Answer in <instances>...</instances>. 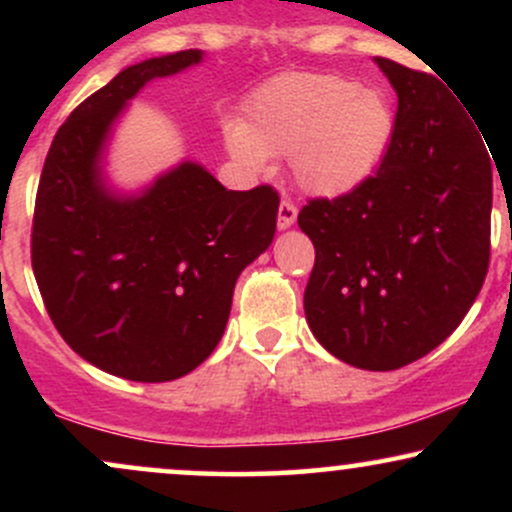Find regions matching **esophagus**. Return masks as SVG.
I'll return each mask as SVG.
<instances>
[{
  "instance_id": "1",
  "label": "esophagus",
  "mask_w": 512,
  "mask_h": 512,
  "mask_svg": "<svg viewBox=\"0 0 512 512\" xmlns=\"http://www.w3.org/2000/svg\"><path fill=\"white\" fill-rule=\"evenodd\" d=\"M298 209L291 199H281L279 202V214H276V226L279 228H291L293 221H296Z\"/></svg>"
}]
</instances>
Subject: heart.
I'll list each match as a JSON object with an SVG mask.
<instances>
[{"label": "heart", "instance_id": "1", "mask_svg": "<svg viewBox=\"0 0 512 512\" xmlns=\"http://www.w3.org/2000/svg\"><path fill=\"white\" fill-rule=\"evenodd\" d=\"M395 113L380 91L339 74H281L257 88L245 122L223 127L238 166L267 173L269 156L291 158L310 195L342 197L361 187L383 161Z\"/></svg>", "mask_w": 512, "mask_h": 512}]
</instances>
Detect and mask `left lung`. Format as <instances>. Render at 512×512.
Masks as SVG:
<instances>
[{
  "label": "left lung",
  "instance_id": "obj_1",
  "mask_svg": "<svg viewBox=\"0 0 512 512\" xmlns=\"http://www.w3.org/2000/svg\"><path fill=\"white\" fill-rule=\"evenodd\" d=\"M397 117L375 173L342 197H313L298 226L313 240L305 317L344 363L395 370L450 337L491 257V158L484 134L433 74L375 57Z\"/></svg>",
  "mask_w": 512,
  "mask_h": 512
}]
</instances>
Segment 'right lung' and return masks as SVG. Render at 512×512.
I'll use <instances>...</instances> for the list:
<instances>
[{"label": "right lung", "instance_id": "obj_1", "mask_svg": "<svg viewBox=\"0 0 512 512\" xmlns=\"http://www.w3.org/2000/svg\"><path fill=\"white\" fill-rule=\"evenodd\" d=\"M202 60L182 50L127 67L76 105L52 139L31 228V262L52 325L81 358L137 383L195 370L219 344L238 274L269 248L272 185L226 190L182 163L137 199H115L98 156L146 81Z\"/></svg>", "mask_w": 512, "mask_h": 512}]
</instances>
